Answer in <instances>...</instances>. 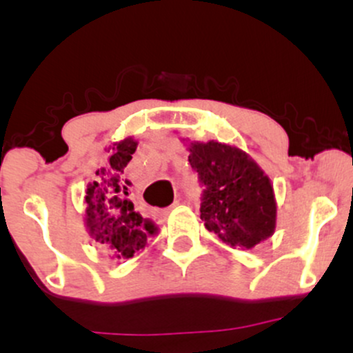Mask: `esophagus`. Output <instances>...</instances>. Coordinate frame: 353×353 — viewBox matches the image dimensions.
Wrapping results in <instances>:
<instances>
[{
  "label": "esophagus",
  "instance_id": "34e87169",
  "mask_svg": "<svg viewBox=\"0 0 353 353\" xmlns=\"http://www.w3.org/2000/svg\"><path fill=\"white\" fill-rule=\"evenodd\" d=\"M177 204H179V199H176V201H174V202H172V205H171V208H174V205H177ZM161 214H163V216H168V214H169V209H165V210H163V212H161Z\"/></svg>",
  "mask_w": 353,
  "mask_h": 353
}]
</instances>
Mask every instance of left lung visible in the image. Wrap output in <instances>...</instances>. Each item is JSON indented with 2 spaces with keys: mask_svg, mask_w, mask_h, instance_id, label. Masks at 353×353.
I'll return each instance as SVG.
<instances>
[{
  "mask_svg": "<svg viewBox=\"0 0 353 353\" xmlns=\"http://www.w3.org/2000/svg\"><path fill=\"white\" fill-rule=\"evenodd\" d=\"M190 168L201 185L205 229L234 249H252L275 229L274 189L264 171L234 145L190 143Z\"/></svg>",
  "mask_w": 353,
  "mask_h": 353,
  "instance_id": "left-lung-1",
  "label": "left lung"
}]
</instances>
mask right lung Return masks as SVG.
<instances>
[{"mask_svg":"<svg viewBox=\"0 0 353 353\" xmlns=\"http://www.w3.org/2000/svg\"><path fill=\"white\" fill-rule=\"evenodd\" d=\"M136 148L137 143L131 137L116 143L108 165L96 171V181L86 190L89 234L117 259L132 257L156 232V224L141 216L129 201V181L124 179V169Z\"/></svg>","mask_w":353,"mask_h":353,"instance_id":"obj_1","label":"right lung"}]
</instances>
